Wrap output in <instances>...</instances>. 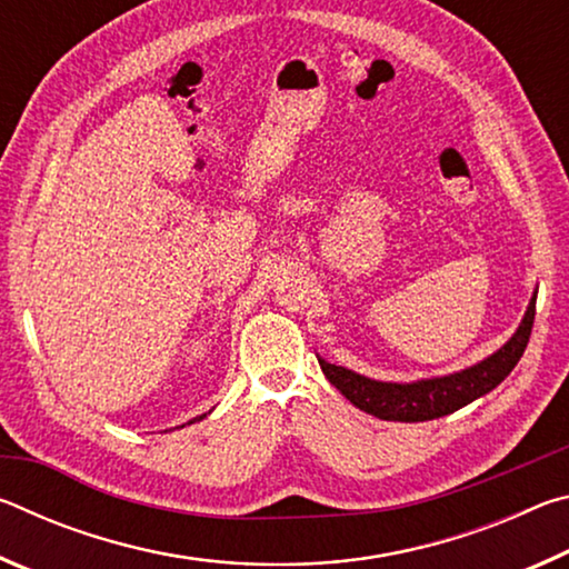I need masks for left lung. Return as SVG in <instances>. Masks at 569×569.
I'll list each match as a JSON object with an SVG mask.
<instances>
[{"instance_id":"1","label":"left lung","mask_w":569,"mask_h":569,"mask_svg":"<svg viewBox=\"0 0 569 569\" xmlns=\"http://www.w3.org/2000/svg\"><path fill=\"white\" fill-rule=\"evenodd\" d=\"M537 293L527 306V313L502 349L487 356L485 361L469 366L465 371L449 377L421 379L411 383H391L361 377L351 369L319 359L321 371L336 389L349 399L356 409L383 421H429L447 417V413L467 407L479 397H485L502 383L527 349L529 333L535 323Z\"/></svg>"}]
</instances>
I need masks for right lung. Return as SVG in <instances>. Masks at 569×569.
Instances as JSON below:
<instances>
[{
  "label": "right lung",
  "instance_id": "1",
  "mask_svg": "<svg viewBox=\"0 0 569 569\" xmlns=\"http://www.w3.org/2000/svg\"><path fill=\"white\" fill-rule=\"evenodd\" d=\"M203 417H206V413H203ZM203 417H196V419H190L188 423H192V421H200V419H203Z\"/></svg>",
  "mask_w": 569,
  "mask_h": 569
}]
</instances>
